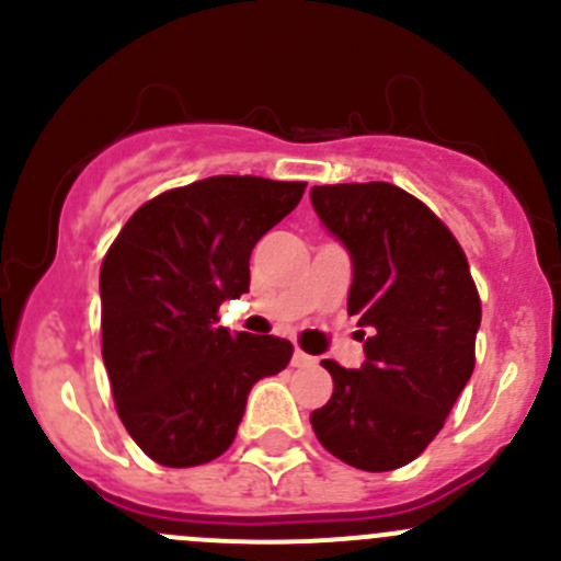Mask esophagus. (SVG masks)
<instances>
[{
    "mask_svg": "<svg viewBox=\"0 0 561 561\" xmlns=\"http://www.w3.org/2000/svg\"><path fill=\"white\" fill-rule=\"evenodd\" d=\"M290 364H293V366H312L314 358H312V355L304 353V350H296V353H293Z\"/></svg>",
    "mask_w": 561,
    "mask_h": 561,
    "instance_id": "34e87169",
    "label": "esophagus"
}]
</instances>
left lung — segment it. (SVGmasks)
<instances>
[{
	"label": "left lung",
	"instance_id": "1",
	"mask_svg": "<svg viewBox=\"0 0 561 561\" xmlns=\"http://www.w3.org/2000/svg\"><path fill=\"white\" fill-rule=\"evenodd\" d=\"M309 197L353 260L347 312L370 331H358L360 369L322 360L333 393L309 421L350 467L399 469L437 437L472 377L480 298L467 254L432 208L386 181L312 186Z\"/></svg>",
	"mask_w": 561,
	"mask_h": 561
}]
</instances>
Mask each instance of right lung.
I'll list each match as a JSON object with an SVG mask.
<instances>
[{
    "instance_id": "right-lung-1",
    "label": "right lung",
    "mask_w": 561,
    "mask_h": 561,
    "mask_svg": "<svg viewBox=\"0 0 561 561\" xmlns=\"http://www.w3.org/2000/svg\"><path fill=\"white\" fill-rule=\"evenodd\" d=\"M304 190V181L211 175L144 203L107 249V380L129 437L162 467L222 456L254 382L290 364L287 339L230 333L217 309L249 290V254Z\"/></svg>"
}]
</instances>
